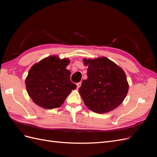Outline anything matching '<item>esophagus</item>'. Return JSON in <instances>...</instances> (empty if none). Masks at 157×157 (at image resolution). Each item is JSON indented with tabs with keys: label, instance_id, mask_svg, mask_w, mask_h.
<instances>
[{
	"label": "esophagus",
	"instance_id": "esophagus-1",
	"mask_svg": "<svg viewBox=\"0 0 157 157\" xmlns=\"http://www.w3.org/2000/svg\"><path fill=\"white\" fill-rule=\"evenodd\" d=\"M81 82H78L77 84V88H80V86H81Z\"/></svg>",
	"mask_w": 157,
	"mask_h": 157
}]
</instances>
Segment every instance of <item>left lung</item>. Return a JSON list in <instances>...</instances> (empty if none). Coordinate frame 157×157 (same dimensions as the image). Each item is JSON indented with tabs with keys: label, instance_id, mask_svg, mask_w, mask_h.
<instances>
[{
	"label": "left lung",
	"instance_id": "8db88e82",
	"mask_svg": "<svg viewBox=\"0 0 157 157\" xmlns=\"http://www.w3.org/2000/svg\"><path fill=\"white\" fill-rule=\"evenodd\" d=\"M88 65L86 80L78 89L86 107L96 113L111 111L121 105L128 91L124 71L105 57L84 59Z\"/></svg>",
	"mask_w": 157,
	"mask_h": 157
}]
</instances>
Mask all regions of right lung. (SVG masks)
I'll return each mask as SVG.
<instances>
[{"label":"right lung","mask_w":157,"mask_h":157,"mask_svg":"<svg viewBox=\"0 0 157 157\" xmlns=\"http://www.w3.org/2000/svg\"><path fill=\"white\" fill-rule=\"evenodd\" d=\"M68 59L50 56L35 64L25 80L28 94L39 106L48 109L60 107L77 85L70 80Z\"/></svg>","instance_id":"1"}]
</instances>
